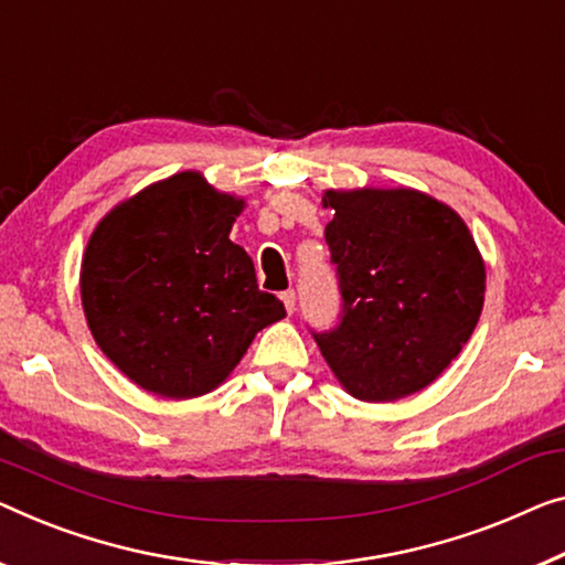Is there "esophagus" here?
<instances>
[{
    "instance_id": "esophagus-1",
    "label": "esophagus",
    "mask_w": 565,
    "mask_h": 565,
    "mask_svg": "<svg viewBox=\"0 0 565 565\" xmlns=\"http://www.w3.org/2000/svg\"><path fill=\"white\" fill-rule=\"evenodd\" d=\"M281 301H284L286 311H289V315H294V309H297V294H294V289L284 291V294H281Z\"/></svg>"
}]
</instances>
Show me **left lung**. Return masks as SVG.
Listing matches in <instances>:
<instances>
[{
    "label": "left lung",
    "mask_w": 565,
    "mask_h": 565,
    "mask_svg": "<svg viewBox=\"0 0 565 565\" xmlns=\"http://www.w3.org/2000/svg\"><path fill=\"white\" fill-rule=\"evenodd\" d=\"M324 241L340 281L337 324L315 332L322 358L360 401L431 385L475 332L484 260L465 221L418 190H327Z\"/></svg>",
    "instance_id": "obj_1"
}]
</instances>
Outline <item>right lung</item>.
Wrapping results in <instances>:
<instances>
[{
    "label": "right lung",
    "mask_w": 565,
    "mask_h": 565,
    "mask_svg": "<svg viewBox=\"0 0 565 565\" xmlns=\"http://www.w3.org/2000/svg\"><path fill=\"white\" fill-rule=\"evenodd\" d=\"M243 200L200 172L149 184L90 235L81 299L90 334L121 373L162 398L217 388L286 309L260 291L254 260L228 238Z\"/></svg>",
    "instance_id": "obj_1"
}]
</instances>
